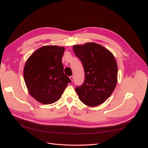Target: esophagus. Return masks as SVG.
Returning a JSON list of instances; mask_svg holds the SVG:
<instances>
[{
	"label": "esophagus",
	"mask_w": 148,
	"mask_h": 148,
	"mask_svg": "<svg viewBox=\"0 0 148 148\" xmlns=\"http://www.w3.org/2000/svg\"><path fill=\"white\" fill-rule=\"evenodd\" d=\"M70 79H71V82H73V79H74V78H73V76H71V77H70Z\"/></svg>",
	"instance_id": "esophagus-1"
}]
</instances>
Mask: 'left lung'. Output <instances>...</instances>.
Instances as JSON below:
<instances>
[{
	"label": "left lung",
	"instance_id": "left-lung-1",
	"mask_svg": "<svg viewBox=\"0 0 148 148\" xmlns=\"http://www.w3.org/2000/svg\"><path fill=\"white\" fill-rule=\"evenodd\" d=\"M73 49L84 71L83 83L75 88L79 99L90 107L102 104L110 97L117 84L118 69L114 56L94 42L74 45Z\"/></svg>",
	"mask_w": 148,
	"mask_h": 148
}]
</instances>
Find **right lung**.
I'll return each instance as SVG.
<instances>
[{
  "instance_id": "right-lung-1",
  "label": "right lung",
  "mask_w": 148,
  "mask_h": 148,
  "mask_svg": "<svg viewBox=\"0 0 148 148\" xmlns=\"http://www.w3.org/2000/svg\"><path fill=\"white\" fill-rule=\"evenodd\" d=\"M65 48L46 46L38 49L26 62L23 77L26 87L35 99L44 104L59 100L71 79L64 73L62 58Z\"/></svg>"
}]
</instances>
